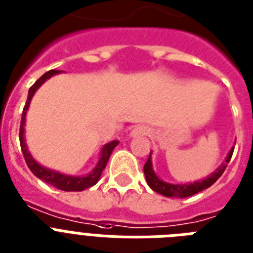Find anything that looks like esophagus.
Masks as SVG:
<instances>
[{
	"instance_id": "obj_1",
	"label": "esophagus",
	"mask_w": 253,
	"mask_h": 253,
	"mask_svg": "<svg viewBox=\"0 0 253 253\" xmlns=\"http://www.w3.org/2000/svg\"><path fill=\"white\" fill-rule=\"evenodd\" d=\"M149 133V128L144 125H139V126H135L131 131V136H144V135H148Z\"/></svg>"
}]
</instances>
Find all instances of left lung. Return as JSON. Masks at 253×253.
Here are the masks:
<instances>
[{
  "instance_id": "obj_1",
  "label": "left lung",
  "mask_w": 253,
  "mask_h": 253,
  "mask_svg": "<svg viewBox=\"0 0 253 253\" xmlns=\"http://www.w3.org/2000/svg\"><path fill=\"white\" fill-rule=\"evenodd\" d=\"M233 152H234V148H231L228 157L225 159V162H222L221 166H218L215 172H212L209 177H206L205 180H201V181L190 182V184H169V182L159 179L158 176L156 175V172H154V169H153L152 158H150L152 154H150L146 163L144 165V173H145L146 182L150 186V189H153L156 193L165 195V197H169V198H186V197H192V195L210 188L212 184H215L217 181V179H220V176L224 173L225 169H226L229 161H230L231 156H233Z\"/></svg>"
}]
</instances>
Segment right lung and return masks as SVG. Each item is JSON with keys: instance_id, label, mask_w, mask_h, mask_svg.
I'll return each mask as SVG.
<instances>
[{"instance_id": "add662e5", "label": "right lung", "mask_w": 253, "mask_h": 253, "mask_svg": "<svg viewBox=\"0 0 253 253\" xmlns=\"http://www.w3.org/2000/svg\"><path fill=\"white\" fill-rule=\"evenodd\" d=\"M60 73V71H55V69H51L47 73H44L43 76L38 78L35 82V84L29 88L28 91V97H27V103L24 105V109H23L22 113V122H20V130H19V139H20V146H22L23 156H24L25 162H27V166L29 167L33 175L37 176L38 179L43 180L44 182H47L50 185L55 186V188L60 189V190H64V192H82L84 189L90 188V186L95 185L99 179H100L101 172L104 171L105 166H107L108 159H109L110 154L113 152V149L118 145V140H113L110 143L105 144L103 146V149L100 152V158L97 161V165L95 166V169L91 171L90 173H87L86 176H69L64 175V173L56 172V171H52V169H48L46 167L41 166L40 163H37L33 159V157L31 156V153L28 152V148H27V144H25L24 139V125H25V116H27V110H28L29 104H31L32 97L35 95V92L37 91V88L43 84L44 81L48 80L50 77H52L54 74Z\"/></svg>"}]
</instances>
